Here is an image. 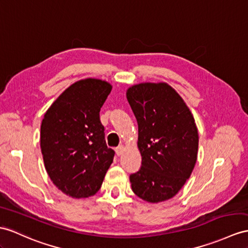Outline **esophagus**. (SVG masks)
Wrapping results in <instances>:
<instances>
[{"label":"esophagus","instance_id":"1","mask_svg":"<svg viewBox=\"0 0 248 248\" xmlns=\"http://www.w3.org/2000/svg\"><path fill=\"white\" fill-rule=\"evenodd\" d=\"M124 153V146L123 145H120V146H118L117 148H116V154H117V155H121Z\"/></svg>","mask_w":248,"mask_h":248}]
</instances>
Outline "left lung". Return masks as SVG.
Masks as SVG:
<instances>
[{"instance_id": "left-lung-1", "label": "left lung", "mask_w": 248, "mask_h": 248, "mask_svg": "<svg viewBox=\"0 0 248 248\" xmlns=\"http://www.w3.org/2000/svg\"><path fill=\"white\" fill-rule=\"evenodd\" d=\"M138 122L142 165L129 180L144 201L158 203L178 194L197 162L199 136L183 99L166 83H141L126 93Z\"/></svg>"}]
</instances>
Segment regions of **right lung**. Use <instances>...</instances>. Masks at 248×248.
<instances>
[{
  "label": "right lung",
  "mask_w": 248,
  "mask_h": 248,
  "mask_svg": "<svg viewBox=\"0 0 248 248\" xmlns=\"http://www.w3.org/2000/svg\"><path fill=\"white\" fill-rule=\"evenodd\" d=\"M111 85L98 78L72 84L53 102L41 125L46 171L58 188L72 198H87L101 188L114 152L105 142L100 110Z\"/></svg>",
  "instance_id": "right-lung-1"
}]
</instances>
